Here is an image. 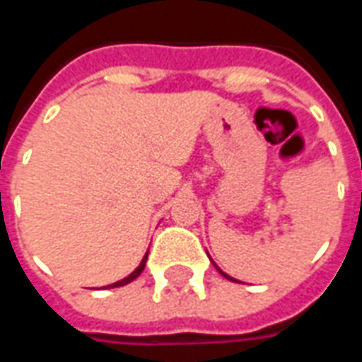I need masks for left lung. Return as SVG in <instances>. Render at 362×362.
I'll list each match as a JSON object with an SVG mask.
<instances>
[{
  "label": "left lung",
  "instance_id": "8db88e82",
  "mask_svg": "<svg viewBox=\"0 0 362 362\" xmlns=\"http://www.w3.org/2000/svg\"><path fill=\"white\" fill-rule=\"evenodd\" d=\"M219 272H221V269H219ZM221 273H223V272H221ZM223 275H225V273H223ZM225 277H227V279H230V277H228V275H225ZM233 281H235V279H233Z\"/></svg>",
  "mask_w": 362,
  "mask_h": 362
}]
</instances>
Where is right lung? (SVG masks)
<instances>
[{
    "label": "right lung",
    "instance_id": "add662e5",
    "mask_svg": "<svg viewBox=\"0 0 362 362\" xmlns=\"http://www.w3.org/2000/svg\"><path fill=\"white\" fill-rule=\"evenodd\" d=\"M147 254H149V252H147ZM145 262H147V256H145V258H143V262H141V264H139V267H137V269H135V272L132 273V275H127L126 279L118 281V283H114V285H110V287H122V285H127V283H129V281L137 279V277H139V275H141L143 267H145Z\"/></svg>",
    "mask_w": 362,
    "mask_h": 362
}]
</instances>
